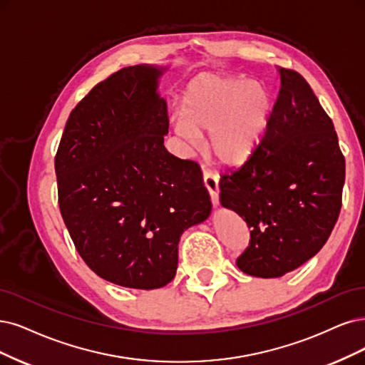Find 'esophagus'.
I'll return each mask as SVG.
<instances>
[{
    "label": "esophagus",
    "mask_w": 365,
    "mask_h": 365,
    "mask_svg": "<svg viewBox=\"0 0 365 365\" xmlns=\"http://www.w3.org/2000/svg\"><path fill=\"white\" fill-rule=\"evenodd\" d=\"M203 179H205V186L207 187V191L210 194L212 205L217 207L220 205V180H218V175L212 173V171L205 170Z\"/></svg>",
    "instance_id": "esophagus-1"
}]
</instances>
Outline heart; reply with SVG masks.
<instances>
[{"label": "heart", "instance_id": "obj_1", "mask_svg": "<svg viewBox=\"0 0 365 365\" xmlns=\"http://www.w3.org/2000/svg\"><path fill=\"white\" fill-rule=\"evenodd\" d=\"M272 110V94L262 83L200 73L182 91V118L174 130L190 145L210 133L212 155L222 164H239L259 145Z\"/></svg>", "mask_w": 365, "mask_h": 365}]
</instances>
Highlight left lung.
I'll return each mask as SVG.
<instances>
[{"mask_svg":"<svg viewBox=\"0 0 365 365\" xmlns=\"http://www.w3.org/2000/svg\"><path fill=\"white\" fill-rule=\"evenodd\" d=\"M281 88L259 145L221 175L220 201L250 228L242 272L278 278L322 250L339 220L346 175L332 120L298 72L279 67Z\"/></svg>","mask_w":365,"mask_h":365,"instance_id":"1","label":"left lung"}]
</instances>
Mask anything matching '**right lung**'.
<instances>
[{
  "mask_svg": "<svg viewBox=\"0 0 365 365\" xmlns=\"http://www.w3.org/2000/svg\"><path fill=\"white\" fill-rule=\"evenodd\" d=\"M165 71L130 66L99 83L71 113L56 155L73 244L94 274L121 287L167 286L182 233L212 212L198 164L164 145L168 111L158 87Z\"/></svg>",
  "mask_w": 365,
  "mask_h": 365,
  "instance_id": "obj_1",
  "label": "right lung"
}]
</instances>
